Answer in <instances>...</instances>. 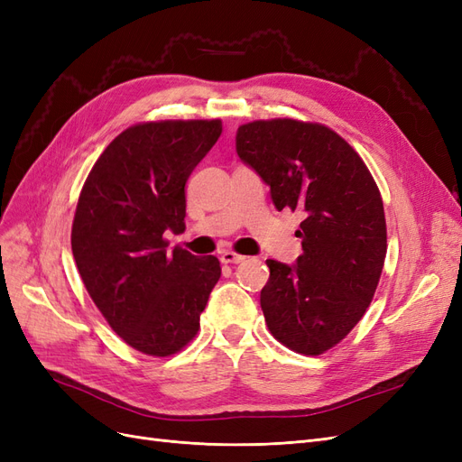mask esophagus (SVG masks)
Instances as JSON below:
<instances>
[{"instance_id": "esophagus-1", "label": "esophagus", "mask_w": 462, "mask_h": 462, "mask_svg": "<svg viewBox=\"0 0 462 462\" xmlns=\"http://www.w3.org/2000/svg\"><path fill=\"white\" fill-rule=\"evenodd\" d=\"M219 260H221L223 263H241V262L246 260V256L236 254V253H233V250H226V253H221Z\"/></svg>"}]
</instances>
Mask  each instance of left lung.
Segmentation results:
<instances>
[{"mask_svg":"<svg viewBox=\"0 0 462 462\" xmlns=\"http://www.w3.org/2000/svg\"><path fill=\"white\" fill-rule=\"evenodd\" d=\"M236 153L270 187L279 212L304 216L297 263L265 262V324L291 351L326 353L365 316L380 282L387 253L380 189L353 146L319 123L241 125Z\"/></svg>","mask_w":462,"mask_h":462,"instance_id":"1","label":"left lung"}]
</instances>
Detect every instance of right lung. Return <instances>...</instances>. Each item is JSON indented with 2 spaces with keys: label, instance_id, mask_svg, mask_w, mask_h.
<instances>
[{
  "label": "right lung",
  "instance_id": "obj_1",
  "mask_svg": "<svg viewBox=\"0 0 462 462\" xmlns=\"http://www.w3.org/2000/svg\"><path fill=\"white\" fill-rule=\"evenodd\" d=\"M221 121L138 123L109 143L80 190L71 248L88 295L119 337L150 356L192 341L221 275L216 256L167 250L185 231V185Z\"/></svg>",
  "mask_w": 462,
  "mask_h": 462
}]
</instances>
